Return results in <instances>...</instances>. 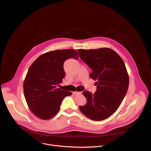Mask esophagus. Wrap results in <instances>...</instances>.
I'll return each instance as SVG.
<instances>
[{
    "mask_svg": "<svg viewBox=\"0 0 151 151\" xmlns=\"http://www.w3.org/2000/svg\"><path fill=\"white\" fill-rule=\"evenodd\" d=\"M73 94H82V93L81 92H78V91H74V92H73Z\"/></svg>",
    "mask_w": 151,
    "mask_h": 151,
    "instance_id": "obj_1",
    "label": "esophagus"
}]
</instances>
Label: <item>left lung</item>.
Wrapping results in <instances>:
<instances>
[{"label": "left lung", "mask_w": 151, "mask_h": 151, "mask_svg": "<svg viewBox=\"0 0 151 151\" xmlns=\"http://www.w3.org/2000/svg\"><path fill=\"white\" fill-rule=\"evenodd\" d=\"M80 58L92 70L90 78L97 81L94 94L83 92L87 99L85 105L79 106L81 112L93 121L111 116L118 109L128 90L129 77L125 64L114 50L107 48L78 50Z\"/></svg>", "instance_id": "8db88e82"}]
</instances>
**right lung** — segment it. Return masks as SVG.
I'll return each instance as SVG.
<instances>
[{"mask_svg": "<svg viewBox=\"0 0 151 151\" xmlns=\"http://www.w3.org/2000/svg\"><path fill=\"white\" fill-rule=\"evenodd\" d=\"M76 51L55 50L39 56L29 68L23 89L27 105L32 113L42 119H49L59 111L63 99L72 93L61 90L58 86L65 76L63 64L67 59L78 60Z\"/></svg>", "mask_w": 151, "mask_h": 151, "instance_id": "obj_1", "label": "right lung"}]
</instances>
